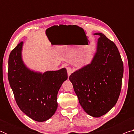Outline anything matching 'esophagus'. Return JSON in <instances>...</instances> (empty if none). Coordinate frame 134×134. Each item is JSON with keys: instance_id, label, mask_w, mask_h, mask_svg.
Here are the masks:
<instances>
[{"instance_id": "34e87169", "label": "esophagus", "mask_w": 134, "mask_h": 134, "mask_svg": "<svg viewBox=\"0 0 134 134\" xmlns=\"http://www.w3.org/2000/svg\"><path fill=\"white\" fill-rule=\"evenodd\" d=\"M67 73H68V76L69 77L70 76V74H71V72H72L71 68L70 67H67Z\"/></svg>"}]
</instances>
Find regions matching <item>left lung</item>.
Returning <instances> with one entry per match:
<instances>
[{"label": "left lung", "mask_w": 134, "mask_h": 134, "mask_svg": "<svg viewBox=\"0 0 134 134\" xmlns=\"http://www.w3.org/2000/svg\"><path fill=\"white\" fill-rule=\"evenodd\" d=\"M94 35L100 37L91 62L72 72L69 80L84 110L99 118L108 112L118 100L124 65L114 42L102 33Z\"/></svg>", "instance_id": "obj_1"}]
</instances>
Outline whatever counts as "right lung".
<instances>
[{
	"label": "right lung",
	"instance_id": "1",
	"mask_svg": "<svg viewBox=\"0 0 134 134\" xmlns=\"http://www.w3.org/2000/svg\"><path fill=\"white\" fill-rule=\"evenodd\" d=\"M23 45L19 43L9 55V82L20 109L35 121H46L57 109V94L68 78L67 70L42 73L30 69L22 59Z\"/></svg>",
	"mask_w": 134,
	"mask_h": 134
}]
</instances>
